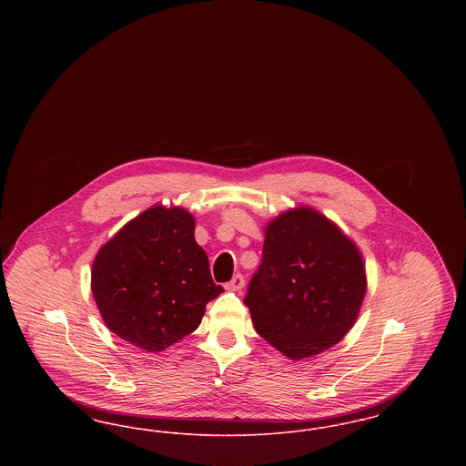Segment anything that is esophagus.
<instances>
[{
    "instance_id": "34e87169",
    "label": "esophagus",
    "mask_w": 466,
    "mask_h": 466,
    "mask_svg": "<svg viewBox=\"0 0 466 466\" xmlns=\"http://www.w3.org/2000/svg\"><path fill=\"white\" fill-rule=\"evenodd\" d=\"M243 274H236V276H234L227 285H225V289H228V291H239V289H243Z\"/></svg>"
}]
</instances>
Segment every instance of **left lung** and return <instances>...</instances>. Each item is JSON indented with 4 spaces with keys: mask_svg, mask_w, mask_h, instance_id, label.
I'll use <instances>...</instances> for the list:
<instances>
[{
    "mask_svg": "<svg viewBox=\"0 0 466 466\" xmlns=\"http://www.w3.org/2000/svg\"><path fill=\"white\" fill-rule=\"evenodd\" d=\"M367 291L363 258L310 208L267 225L262 264L244 304L255 330L291 360L318 355L350 332Z\"/></svg>",
    "mask_w": 466,
    "mask_h": 466,
    "instance_id": "1",
    "label": "left lung"
}]
</instances>
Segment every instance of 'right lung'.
Masks as SVG:
<instances>
[{"label": "right lung", "mask_w": 466, "mask_h": 466, "mask_svg": "<svg viewBox=\"0 0 466 466\" xmlns=\"http://www.w3.org/2000/svg\"><path fill=\"white\" fill-rule=\"evenodd\" d=\"M194 230L188 211L154 206L99 249L92 293L111 332L157 353L199 327L223 289Z\"/></svg>", "instance_id": "1"}]
</instances>
